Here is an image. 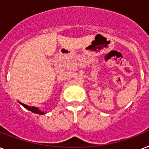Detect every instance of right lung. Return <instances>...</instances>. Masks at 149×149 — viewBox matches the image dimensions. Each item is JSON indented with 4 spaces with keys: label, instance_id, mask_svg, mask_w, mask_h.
Returning a JSON list of instances; mask_svg holds the SVG:
<instances>
[{
    "label": "right lung",
    "instance_id": "obj_1",
    "mask_svg": "<svg viewBox=\"0 0 149 149\" xmlns=\"http://www.w3.org/2000/svg\"><path fill=\"white\" fill-rule=\"evenodd\" d=\"M20 104H22L24 108H26L27 110H29V111H31V112H33V113H38V114H45V112L40 111L38 107H29L28 106V105H26V104H22V103H21V102H20Z\"/></svg>",
    "mask_w": 149,
    "mask_h": 149
}]
</instances>
